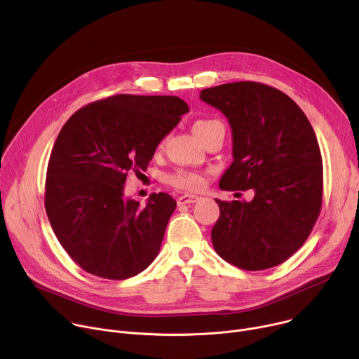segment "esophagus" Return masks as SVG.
<instances>
[{"label":"esophagus","instance_id":"34e87169","mask_svg":"<svg viewBox=\"0 0 359 359\" xmlns=\"http://www.w3.org/2000/svg\"><path fill=\"white\" fill-rule=\"evenodd\" d=\"M201 198L196 196V195H183L177 199V203L179 205H189V203H195L198 202Z\"/></svg>","mask_w":359,"mask_h":359}]
</instances>
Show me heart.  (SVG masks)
Here are the masks:
<instances>
[{
  "instance_id": "b5f03b06",
  "label": "heart",
  "mask_w": 359,
  "mask_h": 359,
  "mask_svg": "<svg viewBox=\"0 0 359 359\" xmlns=\"http://www.w3.org/2000/svg\"><path fill=\"white\" fill-rule=\"evenodd\" d=\"M218 121H210V119H201V121L195 123L194 130L198 128H203L212 124H217ZM169 183L173 184L177 189H183V190H198L203 186L205 179L201 173L198 172H190V170H177L176 173L169 176Z\"/></svg>"
}]
</instances>
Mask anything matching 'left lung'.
Segmentation results:
<instances>
[{"instance_id": "1", "label": "left lung", "mask_w": 359, "mask_h": 359, "mask_svg": "<svg viewBox=\"0 0 359 359\" xmlns=\"http://www.w3.org/2000/svg\"><path fill=\"white\" fill-rule=\"evenodd\" d=\"M201 100L226 118L232 164L222 190H254L251 202L215 199L219 219L215 251L248 271L276 267L307 240L320 213L323 165L316 134L299 105L281 90L232 82L201 90Z\"/></svg>"}]
</instances>
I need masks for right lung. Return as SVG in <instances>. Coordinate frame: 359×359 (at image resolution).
I'll use <instances>...</instances> for the list:
<instances>
[{
	"label": "right lung",
	"mask_w": 359,
	"mask_h": 359,
	"mask_svg": "<svg viewBox=\"0 0 359 359\" xmlns=\"http://www.w3.org/2000/svg\"><path fill=\"white\" fill-rule=\"evenodd\" d=\"M189 112L177 97L115 95L72 115L47 165L44 206L60 245L85 271L124 280L157 257L176 201L146 206L124 196L128 173L146 172L160 141Z\"/></svg>",
	"instance_id": "1"
}]
</instances>
